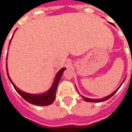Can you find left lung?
I'll return each mask as SVG.
<instances>
[{
  "label": "left lung",
  "instance_id": "obj_1",
  "mask_svg": "<svg viewBox=\"0 0 132 132\" xmlns=\"http://www.w3.org/2000/svg\"><path fill=\"white\" fill-rule=\"evenodd\" d=\"M121 86H122V85H121ZM121 86H119V88H118L117 89V90H115V91L113 92V93H112V94L110 95H108V96H107V97H104L103 99H97V100H96V99H90V98H87V97H83V96H81V97H83V99H84V100H86V101H87V102H103V101H105V100H108V99H109V98H110V97H112V95H114V93H116V92L118 90H119V88H120V87H121Z\"/></svg>",
  "mask_w": 132,
  "mask_h": 132
}]
</instances>
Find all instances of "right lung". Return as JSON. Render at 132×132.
Instances as JSON below:
<instances>
[{
  "label": "right lung",
  "mask_w": 132,
  "mask_h": 132,
  "mask_svg": "<svg viewBox=\"0 0 132 132\" xmlns=\"http://www.w3.org/2000/svg\"><path fill=\"white\" fill-rule=\"evenodd\" d=\"M65 69H66L65 68H63V69H61L58 72V73L56 74V78H55L54 83L53 86H52V87L51 88V89L49 90V91L46 92L45 93H44V94L41 95H31L21 91L20 90H19L14 85V83L12 82V80H10V78L8 75H7V76L9 78V80L12 83L13 87H14V88L15 89L16 91L18 92L19 94L22 97H23L26 101L35 105L46 106V105H51L52 102L54 101L55 97H56V91L58 84H59V82L60 80V78L61 77V76H62V73H63V72L64 71Z\"/></svg>",
  "instance_id": "right-lung-1"
}]
</instances>
